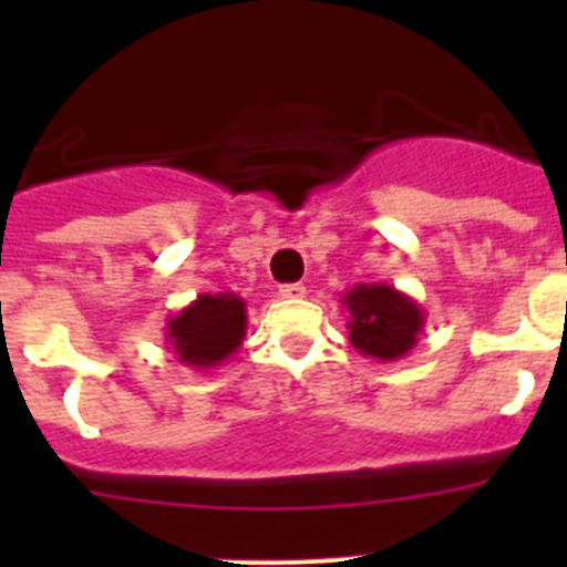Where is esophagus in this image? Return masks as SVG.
<instances>
[{"mask_svg":"<svg viewBox=\"0 0 567 567\" xmlns=\"http://www.w3.org/2000/svg\"><path fill=\"white\" fill-rule=\"evenodd\" d=\"M278 295L280 298H303V295H307V287H303V284H284V287L278 289Z\"/></svg>","mask_w":567,"mask_h":567,"instance_id":"34e87169","label":"esophagus"}]
</instances>
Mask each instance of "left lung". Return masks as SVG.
I'll return each instance as SVG.
<instances>
[{"mask_svg":"<svg viewBox=\"0 0 567 567\" xmlns=\"http://www.w3.org/2000/svg\"><path fill=\"white\" fill-rule=\"evenodd\" d=\"M349 312V343L380 363L405 358L417 346L425 312L417 300L389 284H358L340 298Z\"/></svg>","mask_w":567,"mask_h":567,"instance_id":"1","label":"left lung"}]
</instances>
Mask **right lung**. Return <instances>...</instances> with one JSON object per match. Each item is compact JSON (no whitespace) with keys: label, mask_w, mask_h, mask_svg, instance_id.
I'll return each mask as SVG.
<instances>
[{"label":"right lung","mask_w":567,"mask_h":567,"mask_svg":"<svg viewBox=\"0 0 567 567\" xmlns=\"http://www.w3.org/2000/svg\"><path fill=\"white\" fill-rule=\"evenodd\" d=\"M169 349L189 369H215L233 358L247 334V303L233 292H204L167 318Z\"/></svg>","instance_id":"add662e5"}]
</instances>
